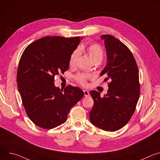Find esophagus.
I'll use <instances>...</instances> for the list:
<instances>
[{
  "mask_svg": "<svg viewBox=\"0 0 160 160\" xmlns=\"http://www.w3.org/2000/svg\"><path fill=\"white\" fill-rule=\"evenodd\" d=\"M83 93H84V96L85 97H87V96H89L90 94L88 92V91L87 90H83Z\"/></svg>",
  "mask_w": 160,
  "mask_h": 160,
  "instance_id": "1",
  "label": "esophagus"
}]
</instances>
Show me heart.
Wrapping results in <instances>:
<instances>
[{"instance_id": "1", "label": "heart", "mask_w": 160, "mask_h": 160, "mask_svg": "<svg viewBox=\"0 0 160 160\" xmlns=\"http://www.w3.org/2000/svg\"><path fill=\"white\" fill-rule=\"evenodd\" d=\"M85 51L83 47H80L79 49L74 51L70 56L69 60V64L71 66H74L77 61L80 52ZM86 52L90 59L94 63L100 62L104 57V51L100 45L98 44H92L86 49ZM92 78V76L84 73H78L75 76L76 81L80 84L85 86L87 85V80Z\"/></svg>"}]
</instances>
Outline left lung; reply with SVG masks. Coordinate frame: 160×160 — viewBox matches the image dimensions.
<instances>
[{
    "label": "left lung",
    "instance_id": "1",
    "mask_svg": "<svg viewBox=\"0 0 160 160\" xmlns=\"http://www.w3.org/2000/svg\"><path fill=\"white\" fill-rule=\"evenodd\" d=\"M104 40L107 63L100 75L109 79L108 93L92 90L94 106L89 113L91 123L105 131H117L124 127L135 111L140 95L139 71L135 58L126 45L110 35Z\"/></svg>",
    "mask_w": 160,
    "mask_h": 160
}]
</instances>
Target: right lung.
Listing matches in <instances>:
<instances>
[{
	"label": "right lung",
	"instance_id": "1",
	"mask_svg": "<svg viewBox=\"0 0 160 160\" xmlns=\"http://www.w3.org/2000/svg\"><path fill=\"white\" fill-rule=\"evenodd\" d=\"M79 37H46L28 45L19 60L17 85L29 118L45 129L66 122L68 114L83 96L78 87L68 85L64 90L54 85V77L69 68L72 52Z\"/></svg>",
	"mask_w": 160,
	"mask_h": 160
}]
</instances>
